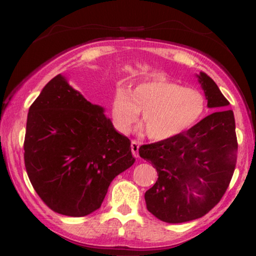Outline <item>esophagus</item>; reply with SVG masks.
I'll use <instances>...</instances> for the list:
<instances>
[{
  "label": "esophagus",
  "instance_id": "obj_1",
  "mask_svg": "<svg viewBox=\"0 0 256 256\" xmlns=\"http://www.w3.org/2000/svg\"><path fill=\"white\" fill-rule=\"evenodd\" d=\"M130 148H132V155L135 157L138 156V148H140V142L136 141V140H132V144H130Z\"/></svg>",
  "mask_w": 256,
  "mask_h": 256
}]
</instances>
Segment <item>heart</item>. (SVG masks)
I'll return each instance as SVG.
<instances>
[{"mask_svg":"<svg viewBox=\"0 0 256 256\" xmlns=\"http://www.w3.org/2000/svg\"><path fill=\"white\" fill-rule=\"evenodd\" d=\"M205 110V98L197 90L158 78L141 82L132 93L115 90L112 116L121 132H128L142 113L146 134L154 141L174 138L194 126Z\"/></svg>","mask_w":256,"mask_h":256,"instance_id":"1","label":"heart"}]
</instances>
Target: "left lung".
Masks as SVG:
<instances>
[{"label":"left lung","instance_id":"left-lung-1","mask_svg":"<svg viewBox=\"0 0 256 256\" xmlns=\"http://www.w3.org/2000/svg\"><path fill=\"white\" fill-rule=\"evenodd\" d=\"M208 106L218 108L188 132L143 144L138 154L156 168L158 178L146 192V208L166 222L202 218L220 202L236 164L238 140L230 102L216 84L200 73Z\"/></svg>","mask_w":256,"mask_h":256}]
</instances>
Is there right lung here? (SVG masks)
<instances>
[{"label":"right lung","instance_id":"obj_1","mask_svg":"<svg viewBox=\"0 0 256 256\" xmlns=\"http://www.w3.org/2000/svg\"><path fill=\"white\" fill-rule=\"evenodd\" d=\"M135 162L130 140L102 107L58 74L29 108L24 164L34 191L52 211L84 216L102 204L110 182Z\"/></svg>","mask_w":256,"mask_h":256}]
</instances>
